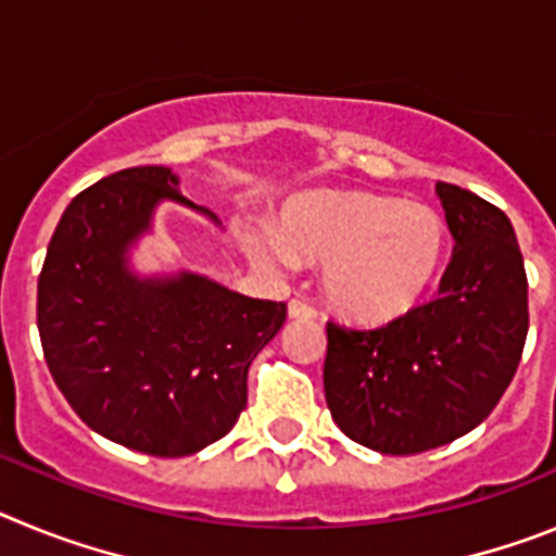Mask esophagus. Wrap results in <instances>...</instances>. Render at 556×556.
I'll list each match as a JSON object with an SVG mask.
<instances>
[{
    "mask_svg": "<svg viewBox=\"0 0 556 556\" xmlns=\"http://www.w3.org/2000/svg\"><path fill=\"white\" fill-rule=\"evenodd\" d=\"M289 317H292V320H314L317 312L303 301H289Z\"/></svg>",
    "mask_w": 556,
    "mask_h": 556,
    "instance_id": "34e87169",
    "label": "esophagus"
}]
</instances>
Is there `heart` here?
<instances>
[{
  "instance_id": "b5f03b06",
  "label": "heart",
  "mask_w": 556,
  "mask_h": 556,
  "mask_svg": "<svg viewBox=\"0 0 556 556\" xmlns=\"http://www.w3.org/2000/svg\"><path fill=\"white\" fill-rule=\"evenodd\" d=\"M248 253L283 273L298 255L323 264V294L353 323H392L420 306L448 253L440 211L370 191H312L287 203L281 230L255 225Z\"/></svg>"
}]
</instances>
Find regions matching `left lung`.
<instances>
[{"label": "left lung", "mask_w": 556, "mask_h": 556, "mask_svg": "<svg viewBox=\"0 0 556 556\" xmlns=\"http://www.w3.org/2000/svg\"><path fill=\"white\" fill-rule=\"evenodd\" d=\"M454 253L440 298L376 331L328 323L323 367L333 424L378 454H420L495 409L529 331L523 255L504 211L437 184Z\"/></svg>", "instance_id": "left-lung-1"}]
</instances>
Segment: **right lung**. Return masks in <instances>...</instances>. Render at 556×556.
<instances>
[{
	"instance_id": "1",
	"label": "right lung",
	"mask_w": 556,
	"mask_h": 556,
	"mask_svg": "<svg viewBox=\"0 0 556 556\" xmlns=\"http://www.w3.org/2000/svg\"><path fill=\"white\" fill-rule=\"evenodd\" d=\"M161 203L223 228L180 194L169 166L122 169L68 203L38 278V333L58 390L88 429L141 454L189 456L236 426L250 365L287 306L189 269L141 273L132 253Z\"/></svg>"
}]
</instances>
